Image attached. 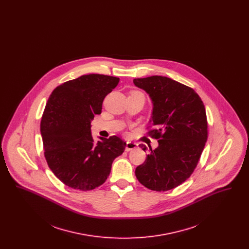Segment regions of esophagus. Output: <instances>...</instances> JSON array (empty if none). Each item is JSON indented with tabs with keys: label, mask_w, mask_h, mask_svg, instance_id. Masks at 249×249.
Listing matches in <instances>:
<instances>
[{
	"label": "esophagus",
	"mask_w": 249,
	"mask_h": 249,
	"mask_svg": "<svg viewBox=\"0 0 249 249\" xmlns=\"http://www.w3.org/2000/svg\"><path fill=\"white\" fill-rule=\"evenodd\" d=\"M138 146V144L136 143V142H126V151H130V150H133V149H135L136 147Z\"/></svg>",
	"instance_id": "1"
}]
</instances>
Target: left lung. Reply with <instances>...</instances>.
Masks as SVG:
<instances>
[{"label": "left lung", "instance_id": "left-lung-1", "mask_svg": "<svg viewBox=\"0 0 249 249\" xmlns=\"http://www.w3.org/2000/svg\"><path fill=\"white\" fill-rule=\"evenodd\" d=\"M133 83L149 95L153 110L148 134L159 145L135 170L145 188L166 191L190 178L207 140V119L203 103L194 89L169 77L135 78ZM145 152L147 147L140 144Z\"/></svg>", "mask_w": 249, "mask_h": 249}]
</instances>
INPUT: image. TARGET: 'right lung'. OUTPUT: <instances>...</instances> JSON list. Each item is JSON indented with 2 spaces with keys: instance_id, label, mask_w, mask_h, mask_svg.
Returning a JSON list of instances; mask_svg holds the SVG:
<instances>
[{
  "instance_id": "obj_1",
  "label": "right lung",
  "mask_w": 249,
  "mask_h": 249,
  "mask_svg": "<svg viewBox=\"0 0 249 249\" xmlns=\"http://www.w3.org/2000/svg\"><path fill=\"white\" fill-rule=\"evenodd\" d=\"M119 82L115 76L86 74L59 85L48 98L40 127L45 157L53 174L71 189L103 185L125 150L126 142L118 136L96 142L90 130L104 99Z\"/></svg>"
}]
</instances>
